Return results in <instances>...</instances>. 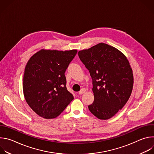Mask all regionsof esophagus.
I'll return each instance as SVG.
<instances>
[{"mask_svg": "<svg viewBox=\"0 0 154 154\" xmlns=\"http://www.w3.org/2000/svg\"><path fill=\"white\" fill-rule=\"evenodd\" d=\"M85 91H86V90L85 89V88H82L80 91H79V94H80V95H81V94H82L83 93H85Z\"/></svg>", "mask_w": 154, "mask_h": 154, "instance_id": "34e87169", "label": "esophagus"}]
</instances>
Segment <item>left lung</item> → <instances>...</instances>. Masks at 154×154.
<instances>
[{
	"label": "left lung",
	"instance_id": "left-lung-1",
	"mask_svg": "<svg viewBox=\"0 0 154 154\" xmlns=\"http://www.w3.org/2000/svg\"><path fill=\"white\" fill-rule=\"evenodd\" d=\"M78 55L93 80L94 99L88 105L90 111L99 119L112 118L127 103L133 89V71L127 57L103 42Z\"/></svg>",
	"mask_w": 154,
	"mask_h": 154
}]
</instances>
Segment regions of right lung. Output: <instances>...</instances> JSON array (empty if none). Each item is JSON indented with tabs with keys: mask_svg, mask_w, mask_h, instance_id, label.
Listing matches in <instances>:
<instances>
[{
	"mask_svg": "<svg viewBox=\"0 0 154 154\" xmlns=\"http://www.w3.org/2000/svg\"><path fill=\"white\" fill-rule=\"evenodd\" d=\"M77 52L75 49H41L28 61L23 78L24 95L39 116L55 118L74 99L66 86L64 73Z\"/></svg>",
	"mask_w": 154,
	"mask_h": 154,
	"instance_id": "right-lung-1",
	"label": "right lung"
}]
</instances>
